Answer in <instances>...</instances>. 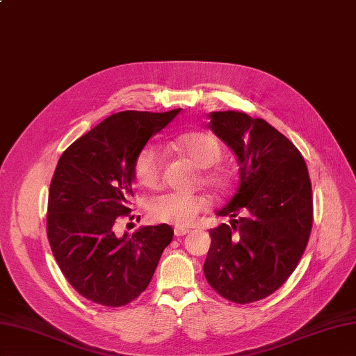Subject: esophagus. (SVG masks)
I'll use <instances>...</instances> for the list:
<instances>
[{
	"mask_svg": "<svg viewBox=\"0 0 356 356\" xmlns=\"http://www.w3.org/2000/svg\"><path fill=\"white\" fill-rule=\"evenodd\" d=\"M173 232H175L177 237H181V236H186V234L190 232L188 228H183V227H175V229H173Z\"/></svg>",
	"mask_w": 356,
	"mask_h": 356,
	"instance_id": "obj_1",
	"label": "esophagus"
}]
</instances>
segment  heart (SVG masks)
I'll use <instances>...</instances> for the list:
<instances>
[{
  "label": "heart",
  "mask_w": 356,
  "mask_h": 356,
  "mask_svg": "<svg viewBox=\"0 0 356 356\" xmlns=\"http://www.w3.org/2000/svg\"><path fill=\"white\" fill-rule=\"evenodd\" d=\"M177 148L186 154L199 169H210L222 157V148L218 138L205 131H193L178 136L175 140ZM163 168V152L159 145H146L138 152L134 164V177L140 186L155 188L160 186ZM202 181L216 190L227 186V179L220 172H205ZM208 205L207 197L202 195L187 193H166L155 197L151 202L149 213L154 220L169 222L175 225H190L196 216L204 211Z\"/></svg>",
  "instance_id": "obj_1"
}]
</instances>
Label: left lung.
Masks as SVG:
<instances>
[{
    "label": "left lung",
    "mask_w": 356,
    "mask_h": 356,
    "mask_svg": "<svg viewBox=\"0 0 356 356\" xmlns=\"http://www.w3.org/2000/svg\"><path fill=\"white\" fill-rule=\"evenodd\" d=\"M211 131L240 164L237 193L210 231L204 263L208 284L222 298L250 303L289 280L305 252L313 227V190L299 149L264 119L241 111L210 113Z\"/></svg>",
    "instance_id": "8db88e82"
}]
</instances>
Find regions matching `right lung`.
<instances>
[{
	"mask_svg": "<svg viewBox=\"0 0 356 356\" xmlns=\"http://www.w3.org/2000/svg\"><path fill=\"white\" fill-rule=\"evenodd\" d=\"M127 110L104 119L62 154L48 195L47 234L65 278L83 298L104 307L127 305L148 287L173 237L166 223L118 237L131 218L138 152L175 118Z\"/></svg>",
	"mask_w": 356,
	"mask_h": 356,
	"instance_id": "right-lung-1",
	"label": "right lung"
}]
</instances>
